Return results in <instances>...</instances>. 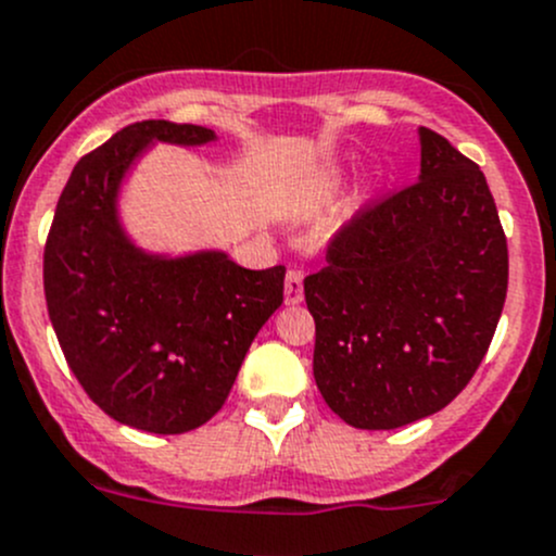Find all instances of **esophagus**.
Returning a JSON list of instances; mask_svg holds the SVG:
<instances>
[{
  "mask_svg": "<svg viewBox=\"0 0 556 556\" xmlns=\"http://www.w3.org/2000/svg\"><path fill=\"white\" fill-rule=\"evenodd\" d=\"M301 301H304V271L290 268L288 277H285V304L295 306Z\"/></svg>",
  "mask_w": 556,
  "mask_h": 556,
  "instance_id": "obj_1",
  "label": "esophagus"
}]
</instances>
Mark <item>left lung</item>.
Listing matches in <instances>:
<instances>
[{"mask_svg": "<svg viewBox=\"0 0 556 556\" xmlns=\"http://www.w3.org/2000/svg\"><path fill=\"white\" fill-rule=\"evenodd\" d=\"M508 290V247L473 161L419 126V177L357 215L304 279L314 382L361 430L450 406L484 361Z\"/></svg>", "mask_w": 556, "mask_h": 556, "instance_id": "left-lung-1", "label": "left lung"}]
</instances>
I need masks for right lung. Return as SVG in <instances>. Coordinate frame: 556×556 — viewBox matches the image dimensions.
Instances as JSON below:
<instances>
[{
  "label": "right lung",
  "instance_id": "obj_1",
  "mask_svg": "<svg viewBox=\"0 0 556 556\" xmlns=\"http://www.w3.org/2000/svg\"><path fill=\"white\" fill-rule=\"evenodd\" d=\"M217 142L204 126L142 121L77 161L45 244V301L66 363L115 422L177 435L226 403L257 330L282 306L285 266H239L223 250H144L121 190L153 144Z\"/></svg>",
  "mask_w": 556,
  "mask_h": 556
}]
</instances>
